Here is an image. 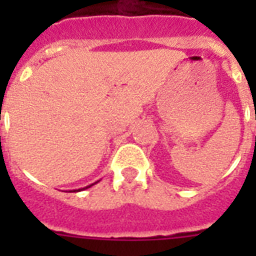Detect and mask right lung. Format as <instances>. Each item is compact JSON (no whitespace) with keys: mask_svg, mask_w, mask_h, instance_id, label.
Masks as SVG:
<instances>
[{"mask_svg":"<svg viewBox=\"0 0 256 256\" xmlns=\"http://www.w3.org/2000/svg\"><path fill=\"white\" fill-rule=\"evenodd\" d=\"M96 183H92V184H96ZM92 184H88V186L84 187V188H78V190H70V192H72V191H73V192H76V191H82V190H85V188H88V187H92Z\"/></svg>","mask_w":256,"mask_h":256,"instance_id":"right-lung-1","label":"right lung"}]
</instances>
